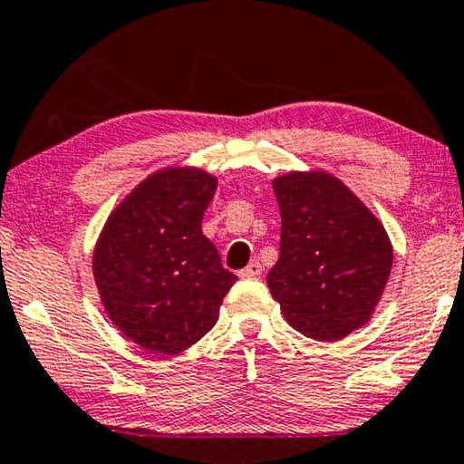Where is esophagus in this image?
Segmentation results:
<instances>
[{"instance_id":"esophagus-1","label":"esophagus","mask_w":464,"mask_h":464,"mask_svg":"<svg viewBox=\"0 0 464 464\" xmlns=\"http://www.w3.org/2000/svg\"><path fill=\"white\" fill-rule=\"evenodd\" d=\"M237 276L241 279H258L260 276H263V266H260V263H250L247 266H244Z\"/></svg>"}]
</instances>
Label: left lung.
I'll list each match as a JSON object with an SVG mask.
<instances>
[{"mask_svg":"<svg viewBox=\"0 0 464 464\" xmlns=\"http://www.w3.org/2000/svg\"><path fill=\"white\" fill-rule=\"evenodd\" d=\"M282 214L271 296L300 334L336 343L374 315L393 266L381 220L338 176L292 169L271 180Z\"/></svg>","mask_w":464,"mask_h":464,"instance_id":"8db88e82","label":"left lung"}]
</instances>
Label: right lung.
Returning a JSON list of instances; mask_svg holds the SVG:
<instances>
[{
	"label": "right lung",
	"instance_id": "obj_1",
	"mask_svg": "<svg viewBox=\"0 0 464 464\" xmlns=\"http://www.w3.org/2000/svg\"><path fill=\"white\" fill-rule=\"evenodd\" d=\"M218 179L166 166L140 180L104 220L92 276L104 313L123 336L176 355L208 334L235 284L201 218Z\"/></svg>",
	"mask_w": 464,
	"mask_h": 464
}]
</instances>
